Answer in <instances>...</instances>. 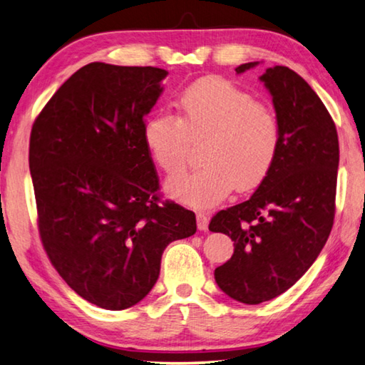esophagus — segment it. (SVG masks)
I'll return each mask as SVG.
<instances>
[{
  "mask_svg": "<svg viewBox=\"0 0 365 365\" xmlns=\"http://www.w3.org/2000/svg\"><path fill=\"white\" fill-rule=\"evenodd\" d=\"M208 224H210V217L206 216V212L198 211L197 212V227H198V230H208Z\"/></svg>",
  "mask_w": 365,
  "mask_h": 365,
  "instance_id": "1",
  "label": "esophagus"
}]
</instances>
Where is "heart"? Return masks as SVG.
<instances>
[{
	"label": "heart",
	"instance_id": "b5f03b06",
	"mask_svg": "<svg viewBox=\"0 0 365 365\" xmlns=\"http://www.w3.org/2000/svg\"><path fill=\"white\" fill-rule=\"evenodd\" d=\"M178 118L150 115L143 140L157 167L168 176L187 167L190 143L205 140L202 168L175 178L168 194L194 208L221 203L230 192L257 187L279 153L281 125L274 109L229 81L206 78L189 86L176 101Z\"/></svg>",
	"mask_w": 365,
	"mask_h": 365
}]
</instances>
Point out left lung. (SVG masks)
Returning <instances> with one entry per match:
<instances>
[{"instance_id":"obj_1","label":"left lung","mask_w":365,"mask_h":365,"mask_svg":"<svg viewBox=\"0 0 365 365\" xmlns=\"http://www.w3.org/2000/svg\"><path fill=\"white\" fill-rule=\"evenodd\" d=\"M260 81L281 125L277 162L251 198L216 212L210 222L211 232L225 233L235 246L230 260L215 270L216 283L247 305L286 292L319 256L334 225L340 153L331 114L304 78L273 66Z\"/></svg>"}]
</instances>
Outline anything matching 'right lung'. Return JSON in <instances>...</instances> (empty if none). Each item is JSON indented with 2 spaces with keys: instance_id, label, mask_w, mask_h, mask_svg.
Masks as SVG:
<instances>
[{
  "instance_id": "right-lung-1",
  "label": "right lung",
  "mask_w": 365,
  "mask_h": 365,
  "mask_svg": "<svg viewBox=\"0 0 365 365\" xmlns=\"http://www.w3.org/2000/svg\"><path fill=\"white\" fill-rule=\"evenodd\" d=\"M168 73L93 61L34 119L30 171L39 237L71 289L105 310L143 300L171 242L194 235V211L159 194L144 118Z\"/></svg>"
}]
</instances>
